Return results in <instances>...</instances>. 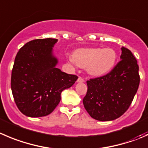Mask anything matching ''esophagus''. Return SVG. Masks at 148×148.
Wrapping results in <instances>:
<instances>
[{"instance_id":"1","label":"esophagus","mask_w":148,"mask_h":148,"mask_svg":"<svg viewBox=\"0 0 148 148\" xmlns=\"http://www.w3.org/2000/svg\"><path fill=\"white\" fill-rule=\"evenodd\" d=\"M77 82H84V79L82 77H79L78 79H77Z\"/></svg>"}]
</instances>
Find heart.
<instances>
[{"label":"heart","instance_id":"obj_1","mask_svg":"<svg viewBox=\"0 0 148 148\" xmlns=\"http://www.w3.org/2000/svg\"><path fill=\"white\" fill-rule=\"evenodd\" d=\"M117 54L110 48H81L74 53L71 61L82 68H85L90 75L100 77L114 68Z\"/></svg>","mask_w":148,"mask_h":148}]
</instances>
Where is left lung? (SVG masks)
<instances>
[{
    "label": "left lung",
    "mask_w": 148,
    "mask_h": 148,
    "mask_svg": "<svg viewBox=\"0 0 148 148\" xmlns=\"http://www.w3.org/2000/svg\"><path fill=\"white\" fill-rule=\"evenodd\" d=\"M121 61L110 72L87 81L83 104L90 116L108 121L119 118L131 105L140 84L139 66L132 53L122 47Z\"/></svg>",
    "instance_id": "obj_1"
}]
</instances>
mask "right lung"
<instances>
[{"label": "right lung", "mask_w": 148, "mask_h": 148, "mask_svg": "<svg viewBox=\"0 0 148 148\" xmlns=\"http://www.w3.org/2000/svg\"><path fill=\"white\" fill-rule=\"evenodd\" d=\"M57 39H37L26 43L17 53L11 73L14 101L24 115H49L61 100V94L78 77L56 68L58 58L53 48Z\"/></svg>", "instance_id": "add662e5"}]
</instances>
